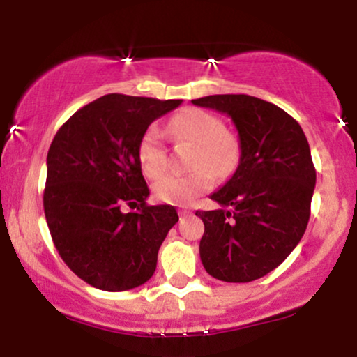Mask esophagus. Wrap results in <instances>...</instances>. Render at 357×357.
Here are the masks:
<instances>
[{"instance_id": "esophagus-1", "label": "esophagus", "mask_w": 357, "mask_h": 357, "mask_svg": "<svg viewBox=\"0 0 357 357\" xmlns=\"http://www.w3.org/2000/svg\"><path fill=\"white\" fill-rule=\"evenodd\" d=\"M188 213H190V211H188L186 208H181V210H179V216H186Z\"/></svg>"}]
</instances>
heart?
Returning <instances> with one entry per match:
<instances>
[{
    "instance_id": "b5f03b06",
    "label": "heart",
    "mask_w": 357,
    "mask_h": 357,
    "mask_svg": "<svg viewBox=\"0 0 357 357\" xmlns=\"http://www.w3.org/2000/svg\"><path fill=\"white\" fill-rule=\"evenodd\" d=\"M169 132L176 141L195 146L191 155L192 173L166 176L154 184V196L162 203L190 204L211 190L213 174L228 176L240 158L238 139L223 129V122L203 109H184L171 119ZM137 158L142 173L158 179L167 169V154L161 132L155 127L142 134L137 146Z\"/></svg>"
}]
</instances>
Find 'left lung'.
Returning <instances> with one entry per match:
<instances>
[{"mask_svg": "<svg viewBox=\"0 0 357 357\" xmlns=\"http://www.w3.org/2000/svg\"><path fill=\"white\" fill-rule=\"evenodd\" d=\"M231 117L238 130L235 173L210 198L220 204L196 211L203 220V267L233 284L257 280L277 268L305 233L315 188L307 137L294 117L245 93L191 100Z\"/></svg>", "mask_w": 357, "mask_h": 357, "instance_id": "1", "label": "left lung"}]
</instances>
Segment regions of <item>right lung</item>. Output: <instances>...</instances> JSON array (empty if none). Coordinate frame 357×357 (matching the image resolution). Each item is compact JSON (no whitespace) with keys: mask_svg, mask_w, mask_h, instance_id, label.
Wrapping results in <instances>:
<instances>
[{"mask_svg":"<svg viewBox=\"0 0 357 357\" xmlns=\"http://www.w3.org/2000/svg\"><path fill=\"white\" fill-rule=\"evenodd\" d=\"M183 100L109 93L77 110L47 155L45 218L61 260L96 289L122 292L153 277L179 216L149 196L137 146L155 119ZM124 206L137 212L123 213Z\"/></svg>","mask_w":357,"mask_h":357,"instance_id":"add662e5","label":"right lung"}]
</instances>
